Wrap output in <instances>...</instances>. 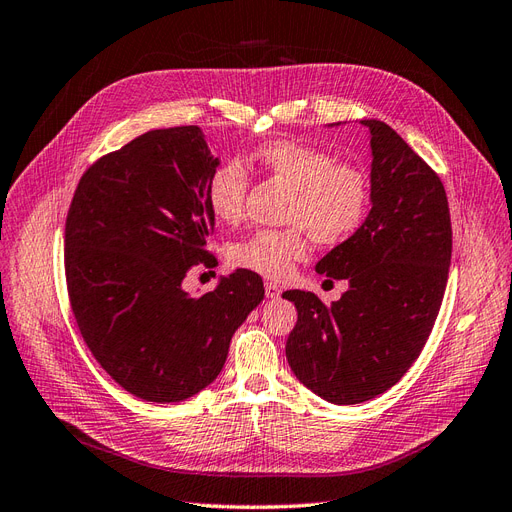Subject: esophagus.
<instances>
[{
  "instance_id": "esophagus-1",
  "label": "esophagus",
  "mask_w": 512,
  "mask_h": 512,
  "mask_svg": "<svg viewBox=\"0 0 512 512\" xmlns=\"http://www.w3.org/2000/svg\"><path fill=\"white\" fill-rule=\"evenodd\" d=\"M266 296L268 298H279L281 296V287L279 285H276V283H266Z\"/></svg>"
}]
</instances>
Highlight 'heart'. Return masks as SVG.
<instances>
[{
  "label": "heart",
  "mask_w": 512,
  "mask_h": 512,
  "mask_svg": "<svg viewBox=\"0 0 512 512\" xmlns=\"http://www.w3.org/2000/svg\"><path fill=\"white\" fill-rule=\"evenodd\" d=\"M253 163L291 186L283 221L287 229H261L229 248L236 268L266 279H285L306 257V231L317 244H339L362 227L371 206V180L356 165L337 163L330 152L300 141L259 145ZM248 173L236 158L223 160L206 182V201L216 221L238 223L244 214Z\"/></svg>",
  "instance_id": "1"
}]
</instances>
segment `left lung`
I'll use <instances>...</instances> for the list:
<instances>
[{"mask_svg": "<svg viewBox=\"0 0 512 512\" xmlns=\"http://www.w3.org/2000/svg\"><path fill=\"white\" fill-rule=\"evenodd\" d=\"M360 124L371 139V212L315 266L349 287L330 306L313 291L283 294L298 309L289 367L334 405L369 401L412 367L440 313L452 253L442 180L388 124Z\"/></svg>", "mask_w": 512, "mask_h": 512, "instance_id": "left-lung-1", "label": "left lung"}]
</instances>
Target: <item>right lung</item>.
<instances>
[{
	"instance_id": "right-lung-1",
	"label": "right lung",
	"mask_w": 512,
	"mask_h": 512,
	"mask_svg": "<svg viewBox=\"0 0 512 512\" xmlns=\"http://www.w3.org/2000/svg\"><path fill=\"white\" fill-rule=\"evenodd\" d=\"M221 165L199 126L150 130L83 173L66 218L64 266L81 337L115 382L152 403L210 386L264 281L238 268L203 296L182 281L214 266L206 182Z\"/></svg>"
}]
</instances>
